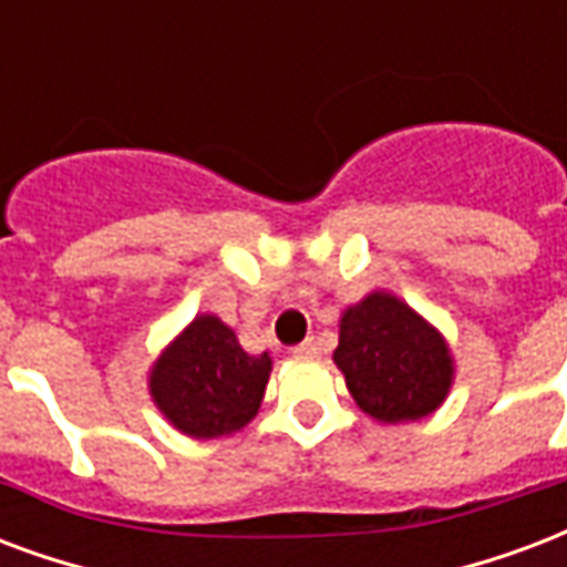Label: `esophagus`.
I'll return each mask as SVG.
<instances>
[{
	"label": "esophagus",
	"instance_id": "obj_1",
	"mask_svg": "<svg viewBox=\"0 0 567 567\" xmlns=\"http://www.w3.org/2000/svg\"><path fill=\"white\" fill-rule=\"evenodd\" d=\"M292 355H299V359H317L319 355V343L313 338H308L305 343H299V347L292 349Z\"/></svg>",
	"mask_w": 567,
	"mask_h": 567
}]
</instances>
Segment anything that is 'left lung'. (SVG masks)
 Returning <instances> with one entry per match:
<instances>
[{"label": "left lung", "instance_id": "obj_1", "mask_svg": "<svg viewBox=\"0 0 567 567\" xmlns=\"http://www.w3.org/2000/svg\"><path fill=\"white\" fill-rule=\"evenodd\" d=\"M334 364L361 410L389 424L430 415L454 373L436 329L389 292H370L343 313Z\"/></svg>", "mask_w": 567, "mask_h": 567}]
</instances>
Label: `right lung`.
Here are the masks:
<instances>
[{"label":"right lung","instance_id":"add662e5","mask_svg":"<svg viewBox=\"0 0 567 567\" xmlns=\"http://www.w3.org/2000/svg\"><path fill=\"white\" fill-rule=\"evenodd\" d=\"M271 359L248 355L218 317H197L152 368L157 410L187 436H229L257 415Z\"/></svg>","mask_w":567,"mask_h":567}]
</instances>
